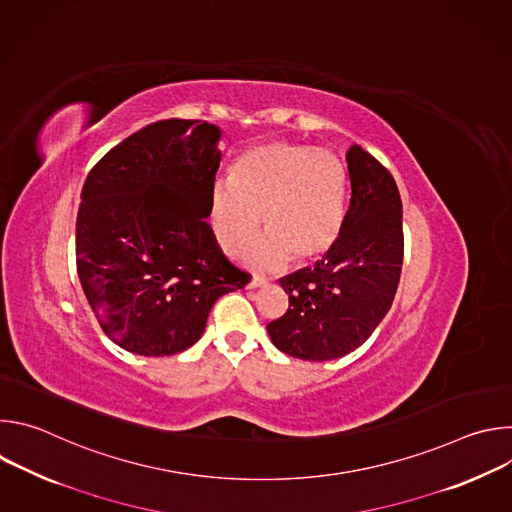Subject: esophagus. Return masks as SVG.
Wrapping results in <instances>:
<instances>
[{
    "label": "esophagus",
    "instance_id": "34e87169",
    "mask_svg": "<svg viewBox=\"0 0 512 512\" xmlns=\"http://www.w3.org/2000/svg\"><path fill=\"white\" fill-rule=\"evenodd\" d=\"M265 283H267V279H265V277H261V275H253V277L249 279L247 287H249V289H257V287H263Z\"/></svg>",
    "mask_w": 512,
    "mask_h": 512
}]
</instances>
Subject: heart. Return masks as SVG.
<instances>
[{"instance_id":"obj_1","label":"heart","mask_w":512,"mask_h":512,"mask_svg":"<svg viewBox=\"0 0 512 512\" xmlns=\"http://www.w3.org/2000/svg\"><path fill=\"white\" fill-rule=\"evenodd\" d=\"M259 214L267 235L249 255L253 265L324 257L344 223L342 164L291 141L253 145L233 162L231 180L212 188L208 223L218 247L231 257L245 253L259 233Z\"/></svg>"}]
</instances>
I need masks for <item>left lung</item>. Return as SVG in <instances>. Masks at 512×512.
I'll return each mask as SVG.
<instances>
[{
    "label": "left lung",
    "mask_w": 512,
    "mask_h": 512,
    "mask_svg": "<svg viewBox=\"0 0 512 512\" xmlns=\"http://www.w3.org/2000/svg\"><path fill=\"white\" fill-rule=\"evenodd\" d=\"M350 202L334 247L314 267L279 279L287 312L267 324L271 342L302 360L356 350L387 316L403 265V208L389 170L360 145L346 152Z\"/></svg>",
    "instance_id": "left-lung-1"
}]
</instances>
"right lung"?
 Listing matches in <instances>:
<instances>
[{
  "label": "right lung",
  "mask_w": 512,
  "mask_h": 512,
  "mask_svg": "<svg viewBox=\"0 0 512 512\" xmlns=\"http://www.w3.org/2000/svg\"><path fill=\"white\" fill-rule=\"evenodd\" d=\"M221 135L198 119L145 125L85 180L77 271L103 332L127 352L172 356L190 348L214 302L251 279L206 223Z\"/></svg>",
  "instance_id": "1"
}]
</instances>
